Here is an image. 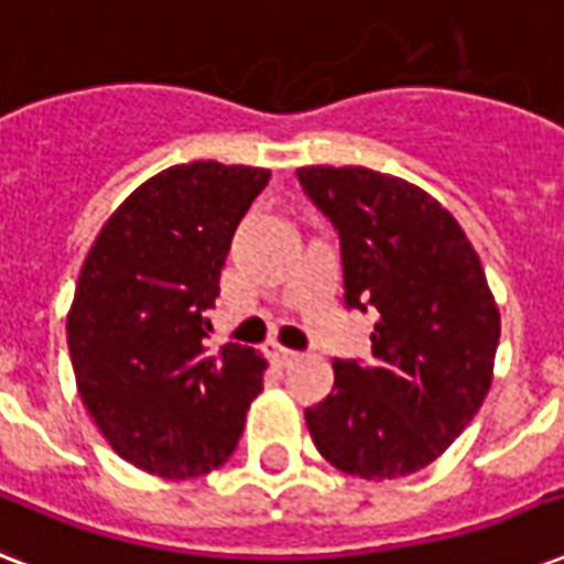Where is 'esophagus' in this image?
Instances as JSON below:
<instances>
[{"label": "esophagus", "instance_id": "obj_1", "mask_svg": "<svg viewBox=\"0 0 564 564\" xmlns=\"http://www.w3.org/2000/svg\"><path fill=\"white\" fill-rule=\"evenodd\" d=\"M269 357H272V360L278 362V366H290V362L295 360L299 354L290 351V348H283V345H272V348H269Z\"/></svg>", "mask_w": 564, "mask_h": 564}]
</instances>
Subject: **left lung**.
Returning a JSON list of instances; mask_svg holds the SVG:
<instances>
[{
  "instance_id": "obj_1",
  "label": "left lung",
  "mask_w": 564,
  "mask_h": 564,
  "mask_svg": "<svg viewBox=\"0 0 564 564\" xmlns=\"http://www.w3.org/2000/svg\"><path fill=\"white\" fill-rule=\"evenodd\" d=\"M334 221L345 304L377 310L375 362L334 360V392L304 412L318 454L362 480H394L445 454L491 386L500 313L459 221L410 181L366 166H304Z\"/></svg>"
}]
</instances>
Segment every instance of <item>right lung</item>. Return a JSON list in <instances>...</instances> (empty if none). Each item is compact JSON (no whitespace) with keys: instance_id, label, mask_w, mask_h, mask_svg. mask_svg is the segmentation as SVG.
<instances>
[{"instance_id":"right-lung-1","label":"right lung","mask_w":564,"mask_h":564,"mask_svg":"<svg viewBox=\"0 0 564 564\" xmlns=\"http://www.w3.org/2000/svg\"><path fill=\"white\" fill-rule=\"evenodd\" d=\"M269 170L170 166L105 221L78 274L66 343L84 406L126 463L166 480L219 468L263 392L265 360L204 316L230 239Z\"/></svg>"}]
</instances>
